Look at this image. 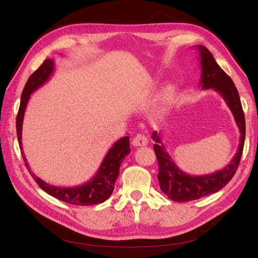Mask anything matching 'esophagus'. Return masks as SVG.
<instances>
[{
	"instance_id": "esophagus-1",
	"label": "esophagus",
	"mask_w": 258,
	"mask_h": 258,
	"mask_svg": "<svg viewBox=\"0 0 258 258\" xmlns=\"http://www.w3.org/2000/svg\"><path fill=\"white\" fill-rule=\"evenodd\" d=\"M148 143V140L146 138V136L142 135V134H139L137 135L134 140H132V145L134 146H145Z\"/></svg>"
}]
</instances>
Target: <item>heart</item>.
Listing matches in <instances>:
<instances>
[{
  "label": "heart",
  "mask_w": 258,
  "mask_h": 258,
  "mask_svg": "<svg viewBox=\"0 0 258 258\" xmlns=\"http://www.w3.org/2000/svg\"><path fill=\"white\" fill-rule=\"evenodd\" d=\"M171 97H172V90H171V89H166L165 91H163V93H162L161 104L163 106H166L169 103V101L171 100Z\"/></svg>",
  "instance_id": "heart-1"
}]
</instances>
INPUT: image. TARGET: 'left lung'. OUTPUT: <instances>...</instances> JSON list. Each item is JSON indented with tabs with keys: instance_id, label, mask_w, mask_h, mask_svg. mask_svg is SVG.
Listing matches in <instances>:
<instances>
[{
	"instance_id": "8db88e82",
	"label": "left lung",
	"mask_w": 258,
	"mask_h": 258,
	"mask_svg": "<svg viewBox=\"0 0 258 258\" xmlns=\"http://www.w3.org/2000/svg\"><path fill=\"white\" fill-rule=\"evenodd\" d=\"M199 61L201 66V89H213L225 100L236 120L240 130V143L238 151L230 162L224 169L205 175H190L179 169L172 157L167 152L165 144L157 131H154L152 139L156 142L154 151L158 161V181L159 187L172 201L187 202L196 200L210 194L216 192L224 188L235 175L243 152L245 139V118L242 110L238 90L232 80L226 74L208 48L202 45H197Z\"/></svg>"
}]
</instances>
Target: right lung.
<instances>
[{
    "mask_svg": "<svg viewBox=\"0 0 258 258\" xmlns=\"http://www.w3.org/2000/svg\"><path fill=\"white\" fill-rule=\"evenodd\" d=\"M54 62L52 59H46L42 66L38 68L36 71L29 77V80L23 88L20 106L16 119L17 127V138L19 146L22 151V122L23 116H25L26 107L30 100L31 93H33L42 86L47 83L50 76L53 73ZM130 154V143L129 137H123L116 141L114 145L108 150L104 159L101 162V166L98 169L96 174L81 185H75L72 187H59L53 186L46 183L43 179L36 176L30 169L29 163L27 162L26 156L22 153L23 160H25L26 167L28 168L29 172L34 178V181L41 188L47 192L50 196L57 198L61 201H64L70 205L75 206H93L99 205L104 202L108 197L111 196L117 176L119 174V167L123 158Z\"/></svg>",
    "mask_w": 258,
    "mask_h": 258,
    "instance_id": "add662e5",
    "label": "right lung"
}]
</instances>
